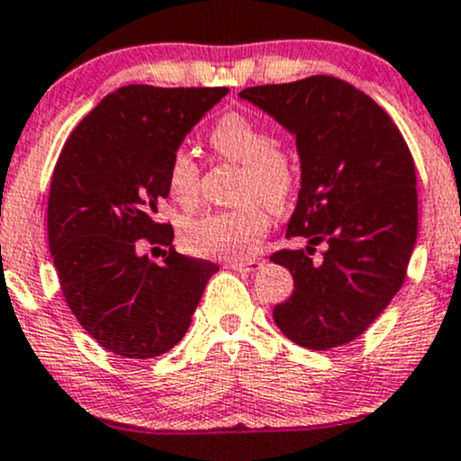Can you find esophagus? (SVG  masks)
<instances>
[{
    "label": "esophagus",
    "instance_id": "esophagus-1",
    "mask_svg": "<svg viewBox=\"0 0 461 461\" xmlns=\"http://www.w3.org/2000/svg\"><path fill=\"white\" fill-rule=\"evenodd\" d=\"M259 259H247V262H227L225 268L238 270V273H253V270L259 268Z\"/></svg>",
    "mask_w": 461,
    "mask_h": 461
}]
</instances>
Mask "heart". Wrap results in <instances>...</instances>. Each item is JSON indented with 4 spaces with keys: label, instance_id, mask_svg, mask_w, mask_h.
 I'll list each match as a JSON object with an SVG mask.
<instances>
[{
    "label": "heart",
    "instance_id": "heart-1",
    "mask_svg": "<svg viewBox=\"0 0 461 461\" xmlns=\"http://www.w3.org/2000/svg\"><path fill=\"white\" fill-rule=\"evenodd\" d=\"M221 157L240 163L242 202H262L270 210H281L290 202L298 180L296 160L285 148L275 146L268 131L245 113L221 115L208 135ZM169 193L180 203L197 197L199 167L185 149L171 154L167 165ZM268 231V214L258 203L238 210H216L188 221L182 240L188 251L223 259H249L258 251Z\"/></svg>",
    "mask_w": 461,
    "mask_h": 461
}]
</instances>
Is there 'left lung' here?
I'll return each mask as SVG.
<instances>
[{
	"label": "left lung",
	"instance_id": "8db88e82",
	"mask_svg": "<svg viewBox=\"0 0 461 461\" xmlns=\"http://www.w3.org/2000/svg\"><path fill=\"white\" fill-rule=\"evenodd\" d=\"M296 137L301 191L287 238L307 251L270 255L294 276L276 304L281 332L307 350H330L363 335L406 279L417 242V174L391 115L350 83L329 75L255 86L238 94ZM326 244L321 260L311 258Z\"/></svg>",
	"mask_w": 461,
	"mask_h": 461
}]
</instances>
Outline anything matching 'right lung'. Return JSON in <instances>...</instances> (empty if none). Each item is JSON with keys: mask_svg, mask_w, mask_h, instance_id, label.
I'll return each mask as SVG.
<instances>
[{"mask_svg": "<svg viewBox=\"0 0 461 461\" xmlns=\"http://www.w3.org/2000/svg\"><path fill=\"white\" fill-rule=\"evenodd\" d=\"M227 87L124 86L66 140L51 176L47 227L59 287L83 330L124 358H154L185 337L219 266L171 247L158 223L167 165ZM141 244H165L163 265Z\"/></svg>", "mask_w": 461, "mask_h": 461, "instance_id": "right-lung-1", "label": "right lung"}]
</instances>
